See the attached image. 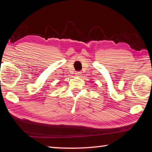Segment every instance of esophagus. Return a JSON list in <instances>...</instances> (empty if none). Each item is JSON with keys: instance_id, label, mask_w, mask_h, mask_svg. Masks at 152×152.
Returning <instances> with one entry per match:
<instances>
[{"instance_id": "esophagus-1", "label": "esophagus", "mask_w": 152, "mask_h": 152, "mask_svg": "<svg viewBox=\"0 0 152 152\" xmlns=\"http://www.w3.org/2000/svg\"><path fill=\"white\" fill-rule=\"evenodd\" d=\"M76 76H81V72H76Z\"/></svg>"}]
</instances>
